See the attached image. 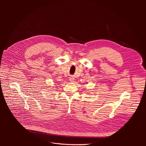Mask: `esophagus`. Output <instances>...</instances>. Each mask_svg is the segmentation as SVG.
<instances>
[{"label":"esophagus","instance_id":"obj_1","mask_svg":"<svg viewBox=\"0 0 146 146\" xmlns=\"http://www.w3.org/2000/svg\"><path fill=\"white\" fill-rule=\"evenodd\" d=\"M74 80V77H69V81H71V82H73Z\"/></svg>","mask_w":146,"mask_h":146}]
</instances>
